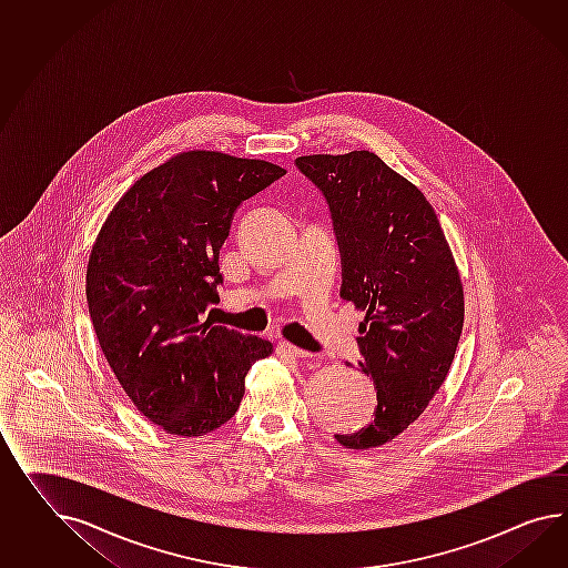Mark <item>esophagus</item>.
<instances>
[{
  "label": "esophagus",
  "instance_id": "esophagus-1",
  "mask_svg": "<svg viewBox=\"0 0 568 568\" xmlns=\"http://www.w3.org/2000/svg\"><path fill=\"white\" fill-rule=\"evenodd\" d=\"M280 354L282 356H288V358H298V361H308L313 354H308L305 349L296 348V346H292L291 342H280Z\"/></svg>",
  "mask_w": 568,
  "mask_h": 568
}]
</instances>
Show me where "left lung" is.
Listing matches in <instances>:
<instances>
[{
    "instance_id": "obj_1",
    "label": "left lung",
    "mask_w": 568,
    "mask_h": 568,
    "mask_svg": "<svg viewBox=\"0 0 568 568\" xmlns=\"http://www.w3.org/2000/svg\"><path fill=\"white\" fill-rule=\"evenodd\" d=\"M325 195L342 253V298L363 311L361 371L373 378V422L335 435L373 449L420 418L452 368L464 329V284L428 200L375 152L298 156Z\"/></svg>"
}]
</instances>
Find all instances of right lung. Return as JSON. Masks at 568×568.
<instances>
[{
    "instance_id": "obj_1",
    "label": "right lung",
    "mask_w": 568,
    "mask_h": 568,
    "mask_svg": "<svg viewBox=\"0 0 568 568\" xmlns=\"http://www.w3.org/2000/svg\"><path fill=\"white\" fill-rule=\"evenodd\" d=\"M286 175L274 162L187 150L140 176L90 251L87 298L123 392L169 435L231 420L251 364L274 344L202 321L219 303L220 248L234 210Z\"/></svg>"
}]
</instances>
